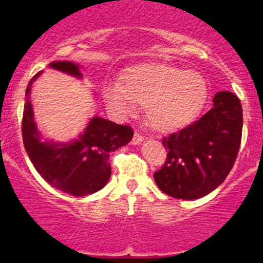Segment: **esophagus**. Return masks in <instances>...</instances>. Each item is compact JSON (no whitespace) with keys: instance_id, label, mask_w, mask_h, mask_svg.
<instances>
[{"instance_id":"34e87169","label":"esophagus","mask_w":263,"mask_h":263,"mask_svg":"<svg viewBox=\"0 0 263 263\" xmlns=\"http://www.w3.org/2000/svg\"><path fill=\"white\" fill-rule=\"evenodd\" d=\"M143 141V137L139 133H134L133 139H132V145H141Z\"/></svg>"}]
</instances>
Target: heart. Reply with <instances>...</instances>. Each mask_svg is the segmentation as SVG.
I'll return each instance as SVG.
<instances>
[{"instance_id": "obj_1", "label": "heart", "mask_w": 263, "mask_h": 263, "mask_svg": "<svg viewBox=\"0 0 263 263\" xmlns=\"http://www.w3.org/2000/svg\"><path fill=\"white\" fill-rule=\"evenodd\" d=\"M126 84L110 80L103 87L106 103L118 115H130L137 104L145 105L148 124L159 132H174L199 116L208 97L205 78L164 63L134 67Z\"/></svg>"}]
</instances>
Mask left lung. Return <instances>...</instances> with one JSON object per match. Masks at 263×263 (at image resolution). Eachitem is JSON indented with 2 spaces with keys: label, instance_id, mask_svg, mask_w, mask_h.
I'll return each mask as SVG.
<instances>
[{
  "label": "left lung",
  "instance_id": "8db88e82",
  "mask_svg": "<svg viewBox=\"0 0 263 263\" xmlns=\"http://www.w3.org/2000/svg\"><path fill=\"white\" fill-rule=\"evenodd\" d=\"M210 111L163 139L166 163L154 174L160 191L195 200L215 191L231 173L242 134V106L236 95L217 92Z\"/></svg>",
  "mask_w": 263,
  "mask_h": 263
}]
</instances>
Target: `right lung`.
I'll return each instance as SVG.
<instances>
[{
  "mask_svg": "<svg viewBox=\"0 0 263 263\" xmlns=\"http://www.w3.org/2000/svg\"><path fill=\"white\" fill-rule=\"evenodd\" d=\"M48 67L83 79L78 63L55 60ZM41 75L42 71L30 80L25 95L22 136L27 155L42 178L53 188L72 196L95 194L105 187L111 175L109 154L127 145L133 138V130L95 116L76 138L62 142L45 138L36 125L30 99L32 84Z\"/></svg>",
  "mask_w": 263,
  "mask_h": 263,
  "instance_id": "obj_1",
  "label": "right lung"
}]
</instances>
